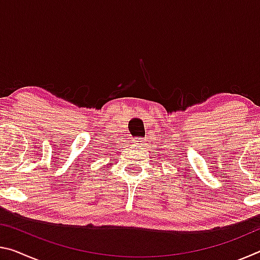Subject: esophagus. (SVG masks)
Returning a JSON list of instances; mask_svg holds the SVG:
<instances>
[{"mask_svg": "<svg viewBox=\"0 0 260 260\" xmlns=\"http://www.w3.org/2000/svg\"><path fill=\"white\" fill-rule=\"evenodd\" d=\"M133 142L135 143V146H138V149H139V147H140V149H143L141 147H143V144H144V142H146V141L142 140V139H135Z\"/></svg>", "mask_w": 260, "mask_h": 260, "instance_id": "esophagus-1", "label": "esophagus"}]
</instances>
